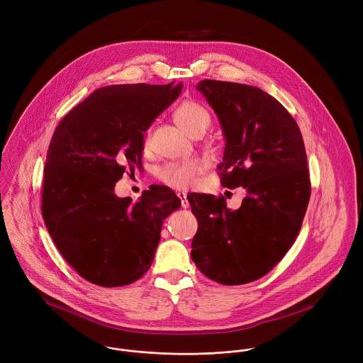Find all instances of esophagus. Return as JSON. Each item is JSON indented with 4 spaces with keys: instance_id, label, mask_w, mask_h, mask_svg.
Returning <instances> with one entry per match:
<instances>
[{
    "instance_id": "34e87169",
    "label": "esophagus",
    "mask_w": 363,
    "mask_h": 363,
    "mask_svg": "<svg viewBox=\"0 0 363 363\" xmlns=\"http://www.w3.org/2000/svg\"><path fill=\"white\" fill-rule=\"evenodd\" d=\"M177 197L182 200V207H190V203H189V200H187V194H186V193H182V191H180V193H177Z\"/></svg>"
}]
</instances>
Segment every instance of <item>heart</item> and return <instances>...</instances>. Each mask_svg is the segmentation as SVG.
<instances>
[{
    "label": "heart",
    "instance_id": "b5f03b06",
    "mask_svg": "<svg viewBox=\"0 0 363 363\" xmlns=\"http://www.w3.org/2000/svg\"><path fill=\"white\" fill-rule=\"evenodd\" d=\"M174 118L179 125L191 137L204 134L211 125L212 116L206 106L194 101L183 102L177 107ZM151 145V133L148 131L144 138V148ZM201 172V163L196 159H187L182 162L167 163L159 170V179L174 189H189L196 182V176Z\"/></svg>",
    "mask_w": 363,
    "mask_h": 363
}]
</instances>
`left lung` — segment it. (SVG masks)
<instances>
[{"mask_svg":"<svg viewBox=\"0 0 363 363\" xmlns=\"http://www.w3.org/2000/svg\"><path fill=\"white\" fill-rule=\"evenodd\" d=\"M200 91L216 113L225 154L218 169L223 187H245L238 209L223 197L187 196L199 220L191 259L222 285L253 282L294 245L311 199L302 133L275 98L259 88L204 79Z\"/></svg>","mask_w":363,"mask_h":363,"instance_id":"8db88e82","label":"left lung"}]
</instances>
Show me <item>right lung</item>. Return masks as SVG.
<instances>
[{"label":"right lung","instance_id":"1","mask_svg":"<svg viewBox=\"0 0 363 363\" xmlns=\"http://www.w3.org/2000/svg\"><path fill=\"white\" fill-rule=\"evenodd\" d=\"M182 86L99 88L52 134L42 215L61 256L95 285L116 288L140 279L155 257L163 219L182 206L167 186H151L137 203L114 194L125 167L141 166L144 133Z\"/></svg>","mask_w":363,"mask_h":363}]
</instances>
